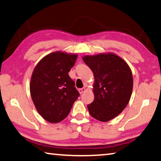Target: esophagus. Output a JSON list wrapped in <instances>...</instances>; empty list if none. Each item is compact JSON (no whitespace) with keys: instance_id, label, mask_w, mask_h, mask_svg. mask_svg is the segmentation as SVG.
I'll use <instances>...</instances> for the list:
<instances>
[{"instance_id":"34e87169","label":"esophagus","mask_w":161,"mask_h":161,"mask_svg":"<svg viewBox=\"0 0 161 161\" xmlns=\"http://www.w3.org/2000/svg\"><path fill=\"white\" fill-rule=\"evenodd\" d=\"M79 92H80V93H83L84 92H86V89L85 88H81V89H80L78 90Z\"/></svg>"}]
</instances>
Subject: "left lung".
<instances>
[{
	"mask_svg": "<svg viewBox=\"0 0 161 161\" xmlns=\"http://www.w3.org/2000/svg\"><path fill=\"white\" fill-rule=\"evenodd\" d=\"M94 75V100L87 106L90 115L108 122L122 112L130 100L133 77L128 64L113 53L82 57Z\"/></svg>",
	"mask_w": 161,
	"mask_h": 161,
	"instance_id": "1",
	"label": "left lung"
}]
</instances>
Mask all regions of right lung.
<instances>
[{"label": "right lung", "mask_w": 161, "mask_h": 161, "mask_svg": "<svg viewBox=\"0 0 161 161\" xmlns=\"http://www.w3.org/2000/svg\"><path fill=\"white\" fill-rule=\"evenodd\" d=\"M77 58V54L53 52L34 69L30 85L32 101L39 115L51 123L63 120L80 96L68 75Z\"/></svg>", "instance_id": "add662e5"}]
</instances>
